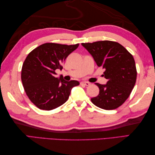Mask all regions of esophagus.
I'll return each instance as SVG.
<instances>
[{
    "mask_svg": "<svg viewBox=\"0 0 155 155\" xmlns=\"http://www.w3.org/2000/svg\"><path fill=\"white\" fill-rule=\"evenodd\" d=\"M81 84L84 85V86H89L91 83H88V82H87V81H83V82H81Z\"/></svg>",
    "mask_w": 155,
    "mask_h": 155,
    "instance_id": "1",
    "label": "esophagus"
}]
</instances>
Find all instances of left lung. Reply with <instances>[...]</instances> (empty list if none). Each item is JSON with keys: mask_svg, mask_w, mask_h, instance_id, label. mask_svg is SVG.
<instances>
[{"mask_svg": "<svg viewBox=\"0 0 155 155\" xmlns=\"http://www.w3.org/2000/svg\"><path fill=\"white\" fill-rule=\"evenodd\" d=\"M92 55L98 67L104 69L106 84L95 83L98 96L91 98L94 105L104 110H113L130 96L137 80V68L133 55L117 42L103 41L82 43Z\"/></svg>", "mask_w": 155, "mask_h": 155, "instance_id": "1", "label": "left lung"}]
</instances>
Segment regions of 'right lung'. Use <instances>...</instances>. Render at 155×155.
Returning <instances> with one entry per match:
<instances>
[{"label":"right lung","instance_id":"1","mask_svg":"<svg viewBox=\"0 0 155 155\" xmlns=\"http://www.w3.org/2000/svg\"><path fill=\"white\" fill-rule=\"evenodd\" d=\"M79 44L73 45L45 43L32 51L22 64L21 80L26 94L36 107L51 110L68 100L72 88L79 85L77 81H66L56 78L57 69Z\"/></svg>","mask_w":155,"mask_h":155}]
</instances>
